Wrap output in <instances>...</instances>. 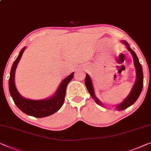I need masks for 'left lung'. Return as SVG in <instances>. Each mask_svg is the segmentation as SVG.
I'll return each instance as SVG.
<instances>
[{
    "instance_id": "1",
    "label": "left lung",
    "mask_w": 151,
    "mask_h": 151,
    "mask_svg": "<svg viewBox=\"0 0 151 151\" xmlns=\"http://www.w3.org/2000/svg\"><path fill=\"white\" fill-rule=\"evenodd\" d=\"M123 42L127 45V48L128 50H129L131 53L133 55L134 58V62L135 67H136V83L134 85L133 89H132L131 93L129 94V96H127V98L123 101L122 103H121L120 104L117 105L116 106V109L119 110V111H123V110H125L127 109L128 107H129L130 106L134 104V102L137 100V99L138 98L139 96L140 95V93L142 90L143 87V72H142V66L140 63L139 62V60L138 57H137L136 53L132 50V49L130 48L129 45L125 40H123ZM85 85H86L87 89L89 92L90 95L91 96V97L93 98V100H95V102L98 104H100L102 106L101 102L99 101L98 99L96 97L95 94H94V91H93V85H92V82L91 80V78L89 77V76L86 75V77H85Z\"/></svg>"
}]
</instances>
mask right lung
I'll use <instances>...</instances> for the list:
<instances>
[{
    "label": "right lung",
    "mask_w": 151,
    "mask_h": 151,
    "mask_svg": "<svg viewBox=\"0 0 151 151\" xmlns=\"http://www.w3.org/2000/svg\"><path fill=\"white\" fill-rule=\"evenodd\" d=\"M26 47H24L20 51L19 55L13 62L11 70L10 77L9 79V88L10 94L15 105L24 113L37 118L45 117L57 112L64 104L66 87L68 83L73 78L74 73L67 76L63 81L58 87L57 91L51 98L42 100H32L24 98L18 93L15 85L14 79L15 69Z\"/></svg>",
    "instance_id": "obj_1"
}]
</instances>
